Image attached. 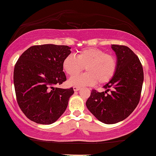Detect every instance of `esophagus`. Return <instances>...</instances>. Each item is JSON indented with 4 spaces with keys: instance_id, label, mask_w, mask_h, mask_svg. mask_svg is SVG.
Returning <instances> with one entry per match:
<instances>
[{
    "instance_id": "esophagus-1",
    "label": "esophagus",
    "mask_w": 156,
    "mask_h": 156,
    "mask_svg": "<svg viewBox=\"0 0 156 156\" xmlns=\"http://www.w3.org/2000/svg\"><path fill=\"white\" fill-rule=\"evenodd\" d=\"M73 90H74L75 92H77V91L80 90V87H73Z\"/></svg>"
}]
</instances>
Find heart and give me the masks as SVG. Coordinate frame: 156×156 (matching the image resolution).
Masks as SVG:
<instances>
[{"instance_id": "heart-1", "label": "heart", "mask_w": 156, "mask_h": 156, "mask_svg": "<svg viewBox=\"0 0 156 156\" xmlns=\"http://www.w3.org/2000/svg\"><path fill=\"white\" fill-rule=\"evenodd\" d=\"M117 67V59L114 55L96 48L81 50L76 57L73 54L68 55L62 62L64 71L70 77L78 76L86 68L87 73L70 78L68 81L69 85L78 87L92 86L97 82L107 83L115 75Z\"/></svg>"}]
</instances>
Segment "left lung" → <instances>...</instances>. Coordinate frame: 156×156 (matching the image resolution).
I'll return each mask as SVG.
<instances>
[{"mask_svg": "<svg viewBox=\"0 0 156 156\" xmlns=\"http://www.w3.org/2000/svg\"><path fill=\"white\" fill-rule=\"evenodd\" d=\"M112 48L117 55L115 75L103 87L105 92L94 89L86 103L89 112L105 124L124 120L133 112L139 104L144 80L142 65L137 55L127 46L112 44Z\"/></svg>", "mask_w": 156, "mask_h": 156, "instance_id": "1", "label": "left lung"}]
</instances>
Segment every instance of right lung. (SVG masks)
I'll list each match as a JSON object with an SVG mask.
<instances>
[{
  "mask_svg": "<svg viewBox=\"0 0 156 156\" xmlns=\"http://www.w3.org/2000/svg\"><path fill=\"white\" fill-rule=\"evenodd\" d=\"M67 45H34L20 56L14 69V85L20 108L31 121L55 122L65 112L73 88L55 87L67 80L62 62L70 54Z\"/></svg>",
  "mask_w": 156,
  "mask_h": 156,
  "instance_id": "obj_1",
  "label": "right lung"
}]
</instances>
